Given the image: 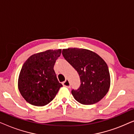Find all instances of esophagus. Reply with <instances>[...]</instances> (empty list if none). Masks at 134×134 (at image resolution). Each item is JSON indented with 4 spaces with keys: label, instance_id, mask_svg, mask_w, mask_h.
Returning a JSON list of instances; mask_svg holds the SVG:
<instances>
[{
    "label": "esophagus",
    "instance_id": "obj_1",
    "mask_svg": "<svg viewBox=\"0 0 134 134\" xmlns=\"http://www.w3.org/2000/svg\"><path fill=\"white\" fill-rule=\"evenodd\" d=\"M63 85L64 87H66L67 88H69L71 86V84H70V82H69V80H66L65 82H63Z\"/></svg>",
    "mask_w": 134,
    "mask_h": 134
}]
</instances>
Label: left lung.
<instances>
[{
    "label": "left lung",
    "mask_w": 134,
    "mask_h": 134,
    "mask_svg": "<svg viewBox=\"0 0 134 134\" xmlns=\"http://www.w3.org/2000/svg\"><path fill=\"white\" fill-rule=\"evenodd\" d=\"M62 54L80 77V87L71 91L75 99L84 105L101 100L110 85L109 68L105 61L95 52L85 49H63Z\"/></svg>",
    "instance_id": "1"
}]
</instances>
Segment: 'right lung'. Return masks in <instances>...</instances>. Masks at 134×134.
Listing matches in <instances>:
<instances>
[{"mask_svg":"<svg viewBox=\"0 0 134 134\" xmlns=\"http://www.w3.org/2000/svg\"><path fill=\"white\" fill-rule=\"evenodd\" d=\"M61 52L62 49H57L37 53L24 63L18 79V88L29 104L40 107L47 105L63 86L54 70Z\"/></svg>","mask_w":134,"mask_h":134,"instance_id":"1","label":"right lung"}]
</instances>
